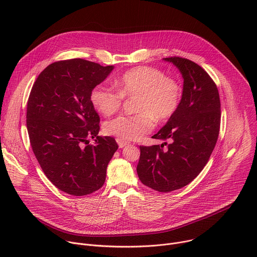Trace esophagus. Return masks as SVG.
I'll return each instance as SVG.
<instances>
[{
	"label": "esophagus",
	"instance_id": "esophagus-1",
	"mask_svg": "<svg viewBox=\"0 0 257 257\" xmlns=\"http://www.w3.org/2000/svg\"><path fill=\"white\" fill-rule=\"evenodd\" d=\"M117 142H118V144H119V148H120V149H123L124 146H126V145L128 144V142H126V141H124V140H121V139H118V138H117Z\"/></svg>",
	"mask_w": 257,
	"mask_h": 257
}]
</instances>
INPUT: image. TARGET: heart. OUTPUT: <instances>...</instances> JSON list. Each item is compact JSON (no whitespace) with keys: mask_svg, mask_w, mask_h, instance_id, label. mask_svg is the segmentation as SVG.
<instances>
[{"mask_svg":"<svg viewBox=\"0 0 257 257\" xmlns=\"http://www.w3.org/2000/svg\"><path fill=\"white\" fill-rule=\"evenodd\" d=\"M118 90L104 84L96 85L90 92V101L101 115L117 113L123 96H137L135 109L138 114L120 116L105 123L104 132L124 141L138 140L155 128V119L164 122L179 107L182 90L180 85L153 67L131 69L116 80Z\"/></svg>","mask_w":257,"mask_h":257,"instance_id":"b5f03b06","label":"heart"}]
</instances>
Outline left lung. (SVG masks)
Here are the masks:
<instances>
[{
	"label": "left lung",
	"mask_w": 257,
	"mask_h": 257,
	"mask_svg": "<svg viewBox=\"0 0 257 257\" xmlns=\"http://www.w3.org/2000/svg\"><path fill=\"white\" fill-rule=\"evenodd\" d=\"M178 68L183 77L179 107L153 136L169 140L161 145L140 146L137 175L144 185L171 192L188 185L207 164L221 124V102L215 83L196 63L179 57L163 59Z\"/></svg>",
	"instance_id": "8db88e82"
}]
</instances>
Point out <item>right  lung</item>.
Listing matches in <instances>:
<instances>
[{
  "label": "right lung",
  "instance_id": "add662e5",
  "mask_svg": "<svg viewBox=\"0 0 257 257\" xmlns=\"http://www.w3.org/2000/svg\"><path fill=\"white\" fill-rule=\"evenodd\" d=\"M113 69L83 59L55 62L30 91L26 126L33 154L47 178L70 195L98 190L118 150L113 137L97 135L99 117L90 101L92 88Z\"/></svg>",
  "mask_w": 257,
  "mask_h": 257
}]
</instances>
